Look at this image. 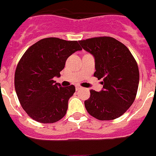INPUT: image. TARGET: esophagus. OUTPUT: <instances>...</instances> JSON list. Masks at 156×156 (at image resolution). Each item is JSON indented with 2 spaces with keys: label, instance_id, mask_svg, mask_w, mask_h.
Returning a JSON list of instances; mask_svg holds the SVG:
<instances>
[{
  "label": "esophagus",
  "instance_id": "34e87169",
  "mask_svg": "<svg viewBox=\"0 0 156 156\" xmlns=\"http://www.w3.org/2000/svg\"><path fill=\"white\" fill-rule=\"evenodd\" d=\"M80 89H81V87L80 86H78V85H77V86H76V90H79Z\"/></svg>",
  "mask_w": 156,
  "mask_h": 156
}]
</instances>
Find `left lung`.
Wrapping results in <instances>:
<instances>
[{"label": "left lung", "instance_id": "8db88e82", "mask_svg": "<svg viewBox=\"0 0 156 156\" xmlns=\"http://www.w3.org/2000/svg\"><path fill=\"white\" fill-rule=\"evenodd\" d=\"M80 44L94 56V76L102 79V90H90L84 101L88 113L99 120L121 116L131 106L139 84V70L134 58L123 44L110 37L80 41Z\"/></svg>", "mask_w": 156, "mask_h": 156}]
</instances>
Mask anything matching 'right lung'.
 Returning <instances> with one entry per match:
<instances>
[{"label":"right lung","mask_w":156,"mask_h":156,"mask_svg":"<svg viewBox=\"0 0 156 156\" xmlns=\"http://www.w3.org/2000/svg\"><path fill=\"white\" fill-rule=\"evenodd\" d=\"M81 50L77 41L49 37L25 52L16 67L15 88L22 107L32 119L53 123L64 117L76 88L73 85L62 87L53 78L61 76L72 54Z\"/></svg>","instance_id":"1"}]
</instances>
